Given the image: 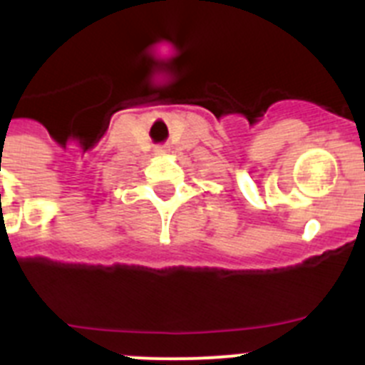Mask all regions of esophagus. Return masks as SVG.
<instances>
[{
  "label": "esophagus",
  "instance_id": "34e87169",
  "mask_svg": "<svg viewBox=\"0 0 365 365\" xmlns=\"http://www.w3.org/2000/svg\"><path fill=\"white\" fill-rule=\"evenodd\" d=\"M157 151H159V153H166V148H159V150H157Z\"/></svg>",
  "mask_w": 365,
  "mask_h": 365
}]
</instances>
